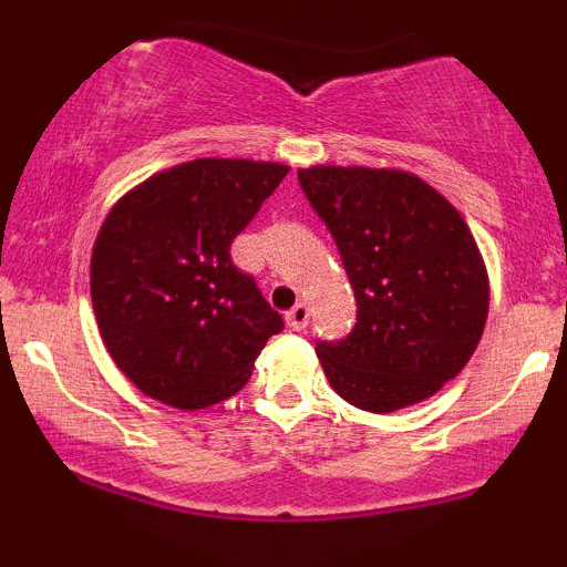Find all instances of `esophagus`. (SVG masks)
Here are the masks:
<instances>
[{
  "label": "esophagus",
  "mask_w": 567,
  "mask_h": 567,
  "mask_svg": "<svg viewBox=\"0 0 567 567\" xmlns=\"http://www.w3.org/2000/svg\"><path fill=\"white\" fill-rule=\"evenodd\" d=\"M285 320H288L290 330H303L306 324H309V306H306L303 301L296 303L288 315H285Z\"/></svg>",
  "instance_id": "esophagus-1"
}]
</instances>
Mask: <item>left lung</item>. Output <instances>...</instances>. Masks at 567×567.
<instances>
[{"label": "left lung", "instance_id": "1", "mask_svg": "<svg viewBox=\"0 0 567 567\" xmlns=\"http://www.w3.org/2000/svg\"><path fill=\"white\" fill-rule=\"evenodd\" d=\"M354 288L357 322L317 341L349 405L392 413L464 370L487 320V275L464 218L415 175L370 167L298 171Z\"/></svg>", "mask_w": 567, "mask_h": 567}]
</instances>
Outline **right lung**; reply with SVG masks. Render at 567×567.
Returning a JSON list of instances; mask_svg holds the SVG:
<instances>
[{"label":"right lung","instance_id":"right-lung-1","mask_svg":"<svg viewBox=\"0 0 567 567\" xmlns=\"http://www.w3.org/2000/svg\"><path fill=\"white\" fill-rule=\"evenodd\" d=\"M288 171L184 162L135 186L103 220L90 261L95 320L143 394L181 410L229 400L285 328L229 250Z\"/></svg>","mask_w":567,"mask_h":567}]
</instances>
